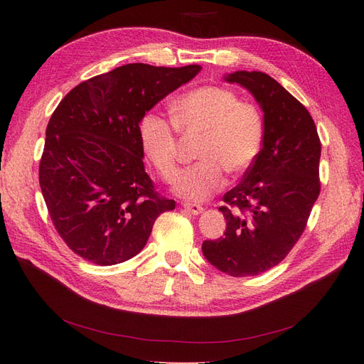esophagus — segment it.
<instances>
[{
    "instance_id": "34e87169",
    "label": "esophagus",
    "mask_w": 364,
    "mask_h": 364,
    "mask_svg": "<svg viewBox=\"0 0 364 364\" xmlns=\"http://www.w3.org/2000/svg\"><path fill=\"white\" fill-rule=\"evenodd\" d=\"M183 208H185V211L186 213H190V214H193V215H199L202 211H203V208L200 206V205H197V203H183Z\"/></svg>"
}]
</instances>
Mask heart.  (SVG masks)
<instances>
[{
  "mask_svg": "<svg viewBox=\"0 0 364 364\" xmlns=\"http://www.w3.org/2000/svg\"><path fill=\"white\" fill-rule=\"evenodd\" d=\"M171 121L158 112L142 115L138 124L139 144L165 182L178 173L179 139L199 136L196 158L174 185L178 196L203 200L222 188L225 171L240 176L257 161L266 136V124L258 106L240 100L225 86H197L179 95L170 106Z\"/></svg>",
  "mask_w": 364,
  "mask_h": 364,
  "instance_id": "1",
  "label": "heart"
}]
</instances>
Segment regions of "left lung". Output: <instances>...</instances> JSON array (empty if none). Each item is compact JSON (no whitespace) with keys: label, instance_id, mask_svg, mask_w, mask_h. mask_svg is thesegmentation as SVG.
<instances>
[{"label":"left lung","instance_id":"8db88e82","mask_svg":"<svg viewBox=\"0 0 364 364\" xmlns=\"http://www.w3.org/2000/svg\"><path fill=\"white\" fill-rule=\"evenodd\" d=\"M264 112L266 136L257 161L223 196L225 237L206 240L205 258L230 277H255L279 264L301 238L321 193V139L306 107L269 74L235 71Z\"/></svg>","mask_w":364,"mask_h":364}]
</instances>
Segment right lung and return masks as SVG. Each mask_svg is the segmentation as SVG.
<instances>
[{
  "label": "right lung",
  "mask_w": 364,
  "mask_h": 364,
  "mask_svg": "<svg viewBox=\"0 0 364 364\" xmlns=\"http://www.w3.org/2000/svg\"><path fill=\"white\" fill-rule=\"evenodd\" d=\"M200 70L127 63L77 85L53 112L39 183L58 234L83 259L98 266L130 259L155 220L174 209L144 170L138 124Z\"/></svg>",
  "instance_id": "obj_1"
}]
</instances>
